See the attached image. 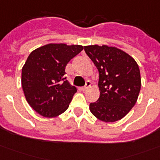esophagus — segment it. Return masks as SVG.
Instances as JSON below:
<instances>
[{
  "label": "esophagus",
  "mask_w": 160,
  "mask_h": 160,
  "mask_svg": "<svg viewBox=\"0 0 160 160\" xmlns=\"http://www.w3.org/2000/svg\"><path fill=\"white\" fill-rule=\"evenodd\" d=\"M90 85H91V82H89V81L86 82V84H85L84 87H82V91H85L86 89H88V88L90 87Z\"/></svg>",
  "instance_id": "34e87169"
}]
</instances>
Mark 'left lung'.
Listing matches in <instances>:
<instances>
[{"instance_id":"8db88e82","label":"left lung","mask_w":160,"mask_h":160,"mask_svg":"<svg viewBox=\"0 0 160 160\" xmlns=\"http://www.w3.org/2000/svg\"><path fill=\"white\" fill-rule=\"evenodd\" d=\"M99 72L100 97L89 110L103 122L122 119L136 104L141 90V74L136 60L123 50L107 45L84 47Z\"/></svg>"}]
</instances>
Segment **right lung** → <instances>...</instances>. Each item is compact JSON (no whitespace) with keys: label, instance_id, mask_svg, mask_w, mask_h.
Masks as SVG:
<instances>
[{"label":"right lung","instance_id":"right-lung-1","mask_svg":"<svg viewBox=\"0 0 160 160\" xmlns=\"http://www.w3.org/2000/svg\"><path fill=\"white\" fill-rule=\"evenodd\" d=\"M83 47L49 43L32 51L22 68L26 101L37 113L54 118L68 108L77 88L66 80V66Z\"/></svg>","mask_w":160,"mask_h":160}]
</instances>
